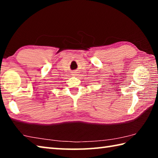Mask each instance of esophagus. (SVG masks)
Returning a JSON list of instances; mask_svg holds the SVG:
<instances>
[{
    "label": "esophagus",
    "mask_w": 158,
    "mask_h": 158,
    "mask_svg": "<svg viewBox=\"0 0 158 158\" xmlns=\"http://www.w3.org/2000/svg\"><path fill=\"white\" fill-rule=\"evenodd\" d=\"M72 73H73V74H72V75L74 76V77H76V76H77V74H77V73H78V71L73 70V72H72Z\"/></svg>",
    "instance_id": "esophagus-1"
}]
</instances>
